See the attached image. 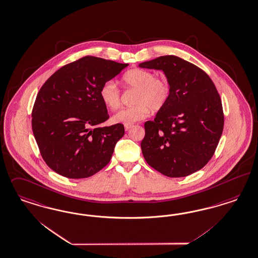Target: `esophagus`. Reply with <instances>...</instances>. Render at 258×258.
<instances>
[{"label": "esophagus", "instance_id": "34e87169", "mask_svg": "<svg viewBox=\"0 0 258 258\" xmlns=\"http://www.w3.org/2000/svg\"><path fill=\"white\" fill-rule=\"evenodd\" d=\"M133 127V125L132 124H125L124 125V129L125 131H128L130 128H132Z\"/></svg>", "mask_w": 258, "mask_h": 258}]
</instances>
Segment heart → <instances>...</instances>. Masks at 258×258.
Returning <instances> with one entry per match:
<instances>
[{"mask_svg":"<svg viewBox=\"0 0 258 258\" xmlns=\"http://www.w3.org/2000/svg\"><path fill=\"white\" fill-rule=\"evenodd\" d=\"M121 82L127 89H134L132 102L135 105L123 108L113 115L115 123L133 124L145 119L152 112H158L167 103L170 96V86L163 77H156L155 74L143 69H132L121 77ZM103 104L110 110L120 105V91L113 81H107L99 90Z\"/></svg>","mask_w":258,"mask_h":258,"instance_id":"b5f03b06","label":"heart"}]
</instances>
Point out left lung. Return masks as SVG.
I'll use <instances>...</instances> for the list:
<instances>
[{"label": "left lung", "mask_w": 258, "mask_h": 258, "mask_svg": "<svg viewBox=\"0 0 258 258\" xmlns=\"http://www.w3.org/2000/svg\"><path fill=\"white\" fill-rule=\"evenodd\" d=\"M141 68L161 70L170 96L154 120L144 123L141 143L146 162L170 178L203 168L216 150L224 128L217 89L199 67L175 55L143 62Z\"/></svg>", "instance_id": "1"}]
</instances>
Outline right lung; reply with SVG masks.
<instances>
[{"label": "right lung", "instance_id": "obj_1", "mask_svg": "<svg viewBox=\"0 0 258 258\" xmlns=\"http://www.w3.org/2000/svg\"><path fill=\"white\" fill-rule=\"evenodd\" d=\"M127 66L85 56L60 68L41 87L31 126L41 156L53 171L83 179L109 163L124 126H100L109 115L99 90Z\"/></svg>", "mask_w": 258, "mask_h": 258}]
</instances>
